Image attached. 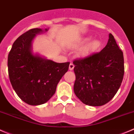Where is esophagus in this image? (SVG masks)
I'll return each instance as SVG.
<instances>
[{
	"label": "esophagus",
	"instance_id": "obj_1",
	"mask_svg": "<svg viewBox=\"0 0 134 134\" xmlns=\"http://www.w3.org/2000/svg\"><path fill=\"white\" fill-rule=\"evenodd\" d=\"M74 68V65L72 63H70V66H69V70H73V69Z\"/></svg>",
	"mask_w": 134,
	"mask_h": 134
}]
</instances>
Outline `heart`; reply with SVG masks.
<instances>
[{
    "mask_svg": "<svg viewBox=\"0 0 134 134\" xmlns=\"http://www.w3.org/2000/svg\"><path fill=\"white\" fill-rule=\"evenodd\" d=\"M87 40H88V38L85 39L83 40V42H87ZM100 45H101V43L98 40H93L88 42L84 47H82L81 49L80 50V52H79V55L81 57L88 56L92 53L97 51L99 47H100Z\"/></svg>",
    "mask_w": 134,
    "mask_h": 134,
    "instance_id": "1",
    "label": "heart"
}]
</instances>
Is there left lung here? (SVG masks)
Instances as JSON below:
<instances>
[{"label": "left lung", "mask_w": 134, "mask_h": 134, "mask_svg": "<svg viewBox=\"0 0 134 134\" xmlns=\"http://www.w3.org/2000/svg\"><path fill=\"white\" fill-rule=\"evenodd\" d=\"M73 64L74 91L83 104L101 106L116 94L124 76V57L111 34L100 52L74 60Z\"/></svg>", "instance_id": "obj_1"}]
</instances>
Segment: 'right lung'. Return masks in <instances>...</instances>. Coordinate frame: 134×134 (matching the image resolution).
Masks as SVG:
<instances>
[{"instance_id": "add662e5", "label": "right lung", "mask_w": 134, "mask_h": 134, "mask_svg": "<svg viewBox=\"0 0 134 134\" xmlns=\"http://www.w3.org/2000/svg\"><path fill=\"white\" fill-rule=\"evenodd\" d=\"M42 31L36 28L21 35L13 43L8 57L13 88L23 101L31 105L45 104L52 97L70 65L69 62L57 63L32 53V41Z\"/></svg>"}]
</instances>
